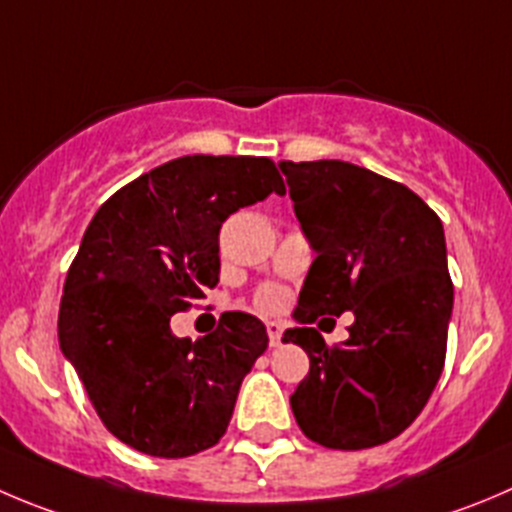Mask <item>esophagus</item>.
<instances>
[{
  "mask_svg": "<svg viewBox=\"0 0 512 512\" xmlns=\"http://www.w3.org/2000/svg\"><path fill=\"white\" fill-rule=\"evenodd\" d=\"M266 332H269L271 347H279L281 337H284V324L281 321H266Z\"/></svg>",
  "mask_w": 512,
  "mask_h": 512,
  "instance_id": "34e87169",
  "label": "esophagus"
}]
</instances>
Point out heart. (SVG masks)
<instances>
[{"label": "heart", "mask_w": 512, "mask_h": 512, "mask_svg": "<svg viewBox=\"0 0 512 512\" xmlns=\"http://www.w3.org/2000/svg\"><path fill=\"white\" fill-rule=\"evenodd\" d=\"M256 301H259L261 309L274 311V309H279L281 304H284V294H281V291L276 289V286H266V289L259 291Z\"/></svg>", "instance_id": "1"}]
</instances>
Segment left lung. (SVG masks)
Masks as SVG:
<instances>
[{
	"label": "left lung",
	"mask_w": 512,
	"mask_h": 512,
	"mask_svg": "<svg viewBox=\"0 0 512 512\" xmlns=\"http://www.w3.org/2000/svg\"><path fill=\"white\" fill-rule=\"evenodd\" d=\"M316 259L286 344L309 354L291 410L309 440L364 450L405 432L442 374L452 281L442 221L402 183L344 160L279 163ZM352 310L350 339L326 348L316 315Z\"/></svg>",
	"instance_id": "1"
}]
</instances>
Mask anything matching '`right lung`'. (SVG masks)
<instances>
[{"mask_svg":"<svg viewBox=\"0 0 512 512\" xmlns=\"http://www.w3.org/2000/svg\"><path fill=\"white\" fill-rule=\"evenodd\" d=\"M284 196L269 158L186 155L107 198L92 216L60 301V349L105 427L153 457L216 445L266 326L228 311L191 342L170 316L218 284V231L238 208Z\"/></svg>","mask_w":512,"mask_h":512,"instance_id":"obj_1","label":"right lung"}]
</instances>
